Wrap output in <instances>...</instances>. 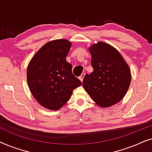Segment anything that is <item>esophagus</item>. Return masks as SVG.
I'll use <instances>...</instances> for the list:
<instances>
[{"mask_svg":"<svg viewBox=\"0 0 152 152\" xmlns=\"http://www.w3.org/2000/svg\"><path fill=\"white\" fill-rule=\"evenodd\" d=\"M84 76H85V73H82L80 77H79V79H80V80H81V82H83V80H84Z\"/></svg>","mask_w":152,"mask_h":152,"instance_id":"34e87169","label":"esophagus"}]
</instances>
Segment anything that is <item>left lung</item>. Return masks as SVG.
<instances>
[{
	"mask_svg": "<svg viewBox=\"0 0 152 152\" xmlns=\"http://www.w3.org/2000/svg\"><path fill=\"white\" fill-rule=\"evenodd\" d=\"M93 71L86 74L83 87L99 107H109L123 98L132 75L122 56L111 45L99 41L89 48Z\"/></svg>",
	"mask_w": 152,
	"mask_h": 152,
	"instance_id": "left-lung-1",
	"label": "left lung"
}]
</instances>
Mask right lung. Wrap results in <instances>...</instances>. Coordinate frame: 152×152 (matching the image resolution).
<instances>
[{"instance_id":"add662e5","label":"right lung","mask_w":152,"mask_h":152,"mask_svg":"<svg viewBox=\"0 0 152 152\" xmlns=\"http://www.w3.org/2000/svg\"><path fill=\"white\" fill-rule=\"evenodd\" d=\"M72 43L66 39L43 45L28 64L27 81L33 97L45 109L58 110L69 100L82 82L72 73L66 61Z\"/></svg>"}]
</instances>
